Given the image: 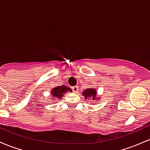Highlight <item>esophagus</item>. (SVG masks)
<instances>
[{
  "label": "esophagus",
  "mask_w": 150,
  "mask_h": 150,
  "mask_svg": "<svg viewBox=\"0 0 150 150\" xmlns=\"http://www.w3.org/2000/svg\"><path fill=\"white\" fill-rule=\"evenodd\" d=\"M73 90L74 92L77 93V90H78V87H77V86H74V87H73Z\"/></svg>",
  "instance_id": "34e87169"
}]
</instances>
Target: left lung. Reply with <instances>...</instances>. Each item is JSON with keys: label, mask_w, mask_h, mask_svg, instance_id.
Masks as SVG:
<instances>
[{"label": "left lung", "mask_w": 150, "mask_h": 150, "mask_svg": "<svg viewBox=\"0 0 150 150\" xmlns=\"http://www.w3.org/2000/svg\"><path fill=\"white\" fill-rule=\"evenodd\" d=\"M97 90L94 88H87L82 92V95L85 97V99H90L91 100H94V99H99V98H97Z\"/></svg>", "instance_id": "obj_1"}]
</instances>
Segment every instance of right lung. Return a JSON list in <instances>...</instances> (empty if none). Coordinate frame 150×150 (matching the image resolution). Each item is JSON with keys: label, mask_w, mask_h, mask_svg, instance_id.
<instances>
[{"label": "right lung", "mask_w": 150, "mask_h": 150, "mask_svg": "<svg viewBox=\"0 0 150 150\" xmlns=\"http://www.w3.org/2000/svg\"><path fill=\"white\" fill-rule=\"evenodd\" d=\"M69 92H72L71 89L69 88L68 87H66L65 85H61V87H56L53 88L51 91V94H52L53 99H61L63 94Z\"/></svg>", "instance_id": "right-lung-1"}]
</instances>
